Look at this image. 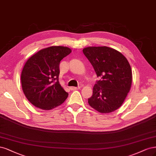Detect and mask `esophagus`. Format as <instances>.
I'll use <instances>...</instances> for the list:
<instances>
[{"label": "esophagus", "instance_id": "1", "mask_svg": "<svg viewBox=\"0 0 156 156\" xmlns=\"http://www.w3.org/2000/svg\"><path fill=\"white\" fill-rule=\"evenodd\" d=\"M80 87H71V90H77V89H80Z\"/></svg>", "mask_w": 156, "mask_h": 156}]
</instances>
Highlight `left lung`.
Instances as JSON below:
<instances>
[{
	"label": "left lung",
	"instance_id": "obj_1",
	"mask_svg": "<svg viewBox=\"0 0 156 156\" xmlns=\"http://www.w3.org/2000/svg\"><path fill=\"white\" fill-rule=\"evenodd\" d=\"M83 52L91 63L97 77L88 102L100 113H107L121 106L131 87L132 73L127 59L113 48L89 47Z\"/></svg>",
	"mask_w": 156,
	"mask_h": 156
}]
</instances>
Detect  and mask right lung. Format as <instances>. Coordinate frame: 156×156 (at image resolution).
<instances>
[{"instance_id":"1","label":"right lung","mask_w":156,"mask_h":156,"mask_svg":"<svg viewBox=\"0 0 156 156\" xmlns=\"http://www.w3.org/2000/svg\"><path fill=\"white\" fill-rule=\"evenodd\" d=\"M71 49L53 46L39 51L30 58L21 73L25 96L34 106L49 110L63 104L68 97L59 82V63Z\"/></svg>"}]
</instances>
